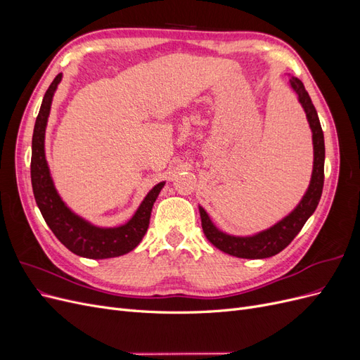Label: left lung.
Here are the masks:
<instances>
[{"label":"left lung","mask_w":360,"mask_h":360,"mask_svg":"<svg viewBox=\"0 0 360 360\" xmlns=\"http://www.w3.org/2000/svg\"><path fill=\"white\" fill-rule=\"evenodd\" d=\"M290 86L297 94V99L307 114L308 123L312 132V146H314V165L309 186L304 192L303 198L296 205L290 214L284 219L276 222L274 226L267 228L264 231H259L252 236H231L221 231L217 228L210 216L200 205L201 225L205 237L209 242L221 249L222 252L230 254L237 258H269L279 254L282 249H285L294 237H296L303 228L304 222L309 219V216L317 209L321 198L323 183H324V135L319 120V114L315 111V106L311 102L308 91L304 90V85L296 76L290 78Z\"/></svg>","instance_id":"1"}]
</instances>
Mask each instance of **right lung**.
I'll return each instance as SVG.
<instances>
[{"instance_id": "add662e5", "label": "right lung", "mask_w": 360, "mask_h": 360, "mask_svg": "<svg viewBox=\"0 0 360 360\" xmlns=\"http://www.w3.org/2000/svg\"><path fill=\"white\" fill-rule=\"evenodd\" d=\"M61 78L63 75L58 73L46 90L45 97L41 101L39 115L36 118L34 132H32L31 184L36 202L43 219H45L52 233L73 254L91 259L124 255L130 252V250H134L146 236L150 224L151 209H153V204L162 188L165 186V181L158 183L146 195V198L139 204L135 214L126 224L120 226H97L72 212L68 204L61 200L60 193L56 189L45 155L48 117L51 112L52 97L56 94Z\"/></svg>"}]
</instances>
